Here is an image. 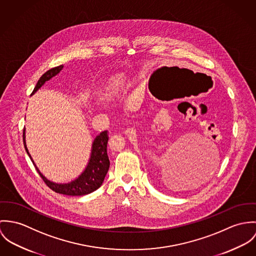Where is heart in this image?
<instances>
[{
  "label": "heart",
  "mask_w": 256,
  "mask_h": 256,
  "mask_svg": "<svg viewBox=\"0 0 256 256\" xmlns=\"http://www.w3.org/2000/svg\"><path fill=\"white\" fill-rule=\"evenodd\" d=\"M126 86H128V80H126V76L116 74L108 82L106 88H105L104 96L108 99L114 98L120 92H122Z\"/></svg>",
  "instance_id": "1"
}]
</instances>
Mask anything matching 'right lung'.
<instances>
[{
  "instance_id": "add662e5",
  "label": "right lung",
  "mask_w": 256,
  "mask_h": 256,
  "mask_svg": "<svg viewBox=\"0 0 256 256\" xmlns=\"http://www.w3.org/2000/svg\"><path fill=\"white\" fill-rule=\"evenodd\" d=\"M64 66L60 64L56 68H53L49 70H47L38 80L36 86L34 87V90L32 94H34L39 88L44 86V84L48 80H50L52 78L56 76L62 70ZM31 94V95H32ZM108 130H104L98 134L94 142L92 143V149L90 158L88 161V164L86 166V170H84L78 178L76 180L68 182V184H57L54 182L49 180L46 176H44L39 169L36 167L35 163L33 162L28 149L26 147V130H24V144L26 147V150L28 154L31 161L33 162V165L35 166L36 170L40 176L43 178L44 182L55 192L66 194V196H86L88 194H91L98 190L103 182L104 178L108 172L109 167H110V161L107 154V143H108Z\"/></svg>"
}]
</instances>
